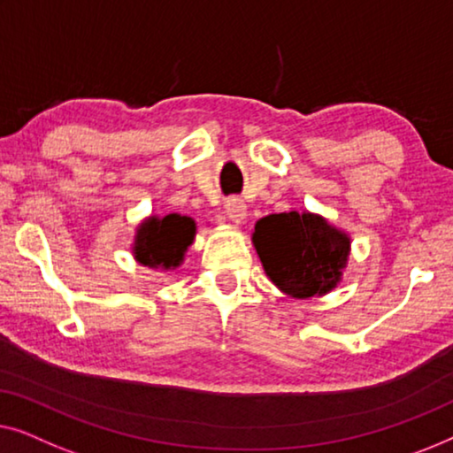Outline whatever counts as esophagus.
Wrapping results in <instances>:
<instances>
[{
    "label": "esophagus",
    "instance_id": "1",
    "mask_svg": "<svg viewBox=\"0 0 453 453\" xmlns=\"http://www.w3.org/2000/svg\"><path fill=\"white\" fill-rule=\"evenodd\" d=\"M226 215H227V219L232 221V224H242V221L246 219V215H248V211H246V203L242 201V199H227L226 201Z\"/></svg>",
    "mask_w": 453,
    "mask_h": 453
}]
</instances>
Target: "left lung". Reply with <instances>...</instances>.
<instances>
[{
	"instance_id": "obj_1",
	"label": "left lung",
	"mask_w": 453,
	"mask_h": 453,
	"mask_svg": "<svg viewBox=\"0 0 453 453\" xmlns=\"http://www.w3.org/2000/svg\"><path fill=\"white\" fill-rule=\"evenodd\" d=\"M252 244L266 277L296 299L322 297L342 281L351 235L310 211L273 213L254 226Z\"/></svg>"
}]
</instances>
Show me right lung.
<instances>
[{
    "label": "right lung",
    "instance_id": "1",
    "mask_svg": "<svg viewBox=\"0 0 453 453\" xmlns=\"http://www.w3.org/2000/svg\"><path fill=\"white\" fill-rule=\"evenodd\" d=\"M196 235L195 219L180 213L150 215L135 229L133 257L150 269L174 271L182 265L184 254Z\"/></svg>",
    "mask_w": 453,
    "mask_h": 453
}]
</instances>
